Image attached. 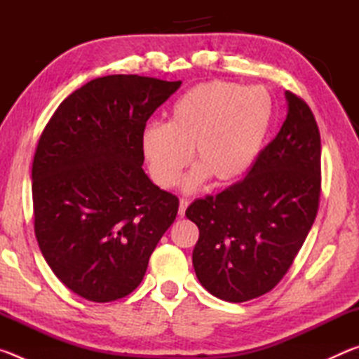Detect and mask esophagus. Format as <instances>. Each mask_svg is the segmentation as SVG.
Returning a JSON list of instances; mask_svg holds the SVG:
<instances>
[{
    "label": "esophagus",
    "mask_w": 359,
    "mask_h": 359,
    "mask_svg": "<svg viewBox=\"0 0 359 359\" xmlns=\"http://www.w3.org/2000/svg\"><path fill=\"white\" fill-rule=\"evenodd\" d=\"M188 204H190V203H188L187 199H180V201H179V215L180 217L185 215V210L188 208Z\"/></svg>",
    "instance_id": "34e87169"
}]
</instances>
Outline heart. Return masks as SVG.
<instances>
[{
  "label": "heart",
  "mask_w": 359,
  "mask_h": 359,
  "mask_svg": "<svg viewBox=\"0 0 359 359\" xmlns=\"http://www.w3.org/2000/svg\"><path fill=\"white\" fill-rule=\"evenodd\" d=\"M271 117L264 88L224 81L194 85L174 102L166 125L149 123L142 130L141 150L150 177L158 187L171 188L191 158L196 165L182 184L185 191L198 190L209 179L234 184L257 161Z\"/></svg>",
  "instance_id": "obj_1"
}]
</instances>
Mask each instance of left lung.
<instances>
[{
    "label": "left lung",
    "mask_w": 359,
    "mask_h": 359,
    "mask_svg": "<svg viewBox=\"0 0 359 359\" xmlns=\"http://www.w3.org/2000/svg\"><path fill=\"white\" fill-rule=\"evenodd\" d=\"M285 98L287 118L247 177L185 212L199 229L194 272L218 299L245 302L274 288L317 217L320 131L306 102L291 92Z\"/></svg>",
    "instance_id": "1"
}]
</instances>
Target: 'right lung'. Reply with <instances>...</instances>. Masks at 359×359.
<instances>
[{
	"instance_id": "right-lung-1",
	"label": "right lung",
	"mask_w": 359,
	"mask_h": 359,
	"mask_svg": "<svg viewBox=\"0 0 359 359\" xmlns=\"http://www.w3.org/2000/svg\"><path fill=\"white\" fill-rule=\"evenodd\" d=\"M154 77H98L69 95L33 160L34 233L60 280L93 302L130 294L175 220L179 199L144 172L145 123L180 87Z\"/></svg>"
}]
</instances>
